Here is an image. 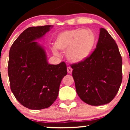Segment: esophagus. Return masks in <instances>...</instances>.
<instances>
[{
	"mask_svg": "<svg viewBox=\"0 0 130 130\" xmlns=\"http://www.w3.org/2000/svg\"><path fill=\"white\" fill-rule=\"evenodd\" d=\"M72 68H70V67H67V72H68V73L71 74V73H72Z\"/></svg>",
	"mask_w": 130,
	"mask_h": 130,
	"instance_id": "34e87169",
	"label": "esophagus"
}]
</instances>
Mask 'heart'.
I'll list each match as a JSON object with an SVG mask.
<instances>
[{
    "instance_id": "b5f03b06",
    "label": "heart",
    "mask_w": 130,
    "mask_h": 130,
    "mask_svg": "<svg viewBox=\"0 0 130 130\" xmlns=\"http://www.w3.org/2000/svg\"><path fill=\"white\" fill-rule=\"evenodd\" d=\"M96 38L89 29H70L58 34L53 53L59 54L57 50L66 51V57L71 63H78L87 59L95 46Z\"/></svg>"
}]
</instances>
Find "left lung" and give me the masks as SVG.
<instances>
[{"label": "left lung", "instance_id": "obj_1", "mask_svg": "<svg viewBox=\"0 0 130 130\" xmlns=\"http://www.w3.org/2000/svg\"><path fill=\"white\" fill-rule=\"evenodd\" d=\"M71 67L77 95L86 103L108 104L117 95L122 80V59L116 41L105 29H100L92 54Z\"/></svg>", "mask_w": 130, "mask_h": 130}]
</instances>
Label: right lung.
<instances>
[{
    "mask_svg": "<svg viewBox=\"0 0 130 130\" xmlns=\"http://www.w3.org/2000/svg\"><path fill=\"white\" fill-rule=\"evenodd\" d=\"M51 27L27 28L14 41L9 52L11 90L22 106L30 109L51 106L57 98L61 80L67 74L66 63L49 64L44 48L35 41Z\"/></svg>",
    "mask_w": 130,
    "mask_h": 130,
    "instance_id": "obj_1",
    "label": "right lung"
}]
</instances>
